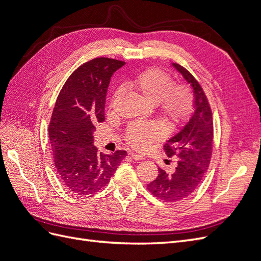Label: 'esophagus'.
I'll return each mask as SVG.
<instances>
[{"label": "esophagus", "mask_w": 261, "mask_h": 261, "mask_svg": "<svg viewBox=\"0 0 261 261\" xmlns=\"http://www.w3.org/2000/svg\"><path fill=\"white\" fill-rule=\"evenodd\" d=\"M130 154V156L133 158L134 160H144L145 159V156L143 155V154H138V153H135V152H130L129 153Z\"/></svg>", "instance_id": "1"}]
</instances>
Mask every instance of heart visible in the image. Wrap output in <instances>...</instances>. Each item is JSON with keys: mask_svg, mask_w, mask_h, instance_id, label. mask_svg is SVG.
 <instances>
[{"mask_svg": "<svg viewBox=\"0 0 261 261\" xmlns=\"http://www.w3.org/2000/svg\"><path fill=\"white\" fill-rule=\"evenodd\" d=\"M132 89L138 91L147 101L159 106L164 120L170 124H178L188 117L193 110V94L189 87L174 84L173 77L160 68H148L128 82ZM120 94H114L112 105ZM163 132L154 123L137 122L128 126L126 140L137 150L147 149L161 138Z\"/></svg>", "mask_w": 261, "mask_h": 261, "instance_id": "heart-1", "label": "heart"}]
</instances>
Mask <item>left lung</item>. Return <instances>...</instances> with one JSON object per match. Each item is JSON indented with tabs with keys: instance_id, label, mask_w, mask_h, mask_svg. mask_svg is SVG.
<instances>
[{
	"instance_id": "1",
	"label": "left lung",
	"mask_w": 261,
	"mask_h": 261,
	"mask_svg": "<svg viewBox=\"0 0 261 261\" xmlns=\"http://www.w3.org/2000/svg\"><path fill=\"white\" fill-rule=\"evenodd\" d=\"M172 66L192 86L194 113L163 146L170 158L176 156L175 167L171 171L159 168L156 178L147 185L150 193L167 202L185 199L196 191L209 168L213 146L212 112L206 94L186 68L176 63Z\"/></svg>"
}]
</instances>
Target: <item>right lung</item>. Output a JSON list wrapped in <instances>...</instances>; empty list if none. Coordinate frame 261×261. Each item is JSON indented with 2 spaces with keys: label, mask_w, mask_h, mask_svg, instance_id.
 Listing matches in <instances>:
<instances>
[{
  "label": "right lung",
  "mask_w": 261,
  "mask_h": 261,
  "mask_svg": "<svg viewBox=\"0 0 261 261\" xmlns=\"http://www.w3.org/2000/svg\"><path fill=\"white\" fill-rule=\"evenodd\" d=\"M125 62L97 58L84 63L63 86L49 125V138L57 174L69 192L91 195L109 184L125 150L112 154L93 146L94 124L105 121L108 87Z\"/></svg>",
  "instance_id": "1"
}]
</instances>
